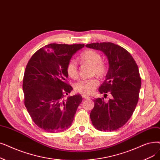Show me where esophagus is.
Segmentation results:
<instances>
[{"instance_id":"esophagus-1","label":"esophagus","mask_w":160,"mask_h":160,"mask_svg":"<svg viewBox=\"0 0 160 160\" xmlns=\"http://www.w3.org/2000/svg\"><path fill=\"white\" fill-rule=\"evenodd\" d=\"M82 98L83 99H89L90 97L89 95H82Z\"/></svg>"}]
</instances>
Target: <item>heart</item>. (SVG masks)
Segmentation results:
<instances>
[{
    "label": "heart",
    "instance_id": "heart-1",
    "mask_svg": "<svg viewBox=\"0 0 160 160\" xmlns=\"http://www.w3.org/2000/svg\"><path fill=\"white\" fill-rule=\"evenodd\" d=\"M80 61L83 64H88L92 66V76L95 75L100 78L105 76L107 72V67L106 64L101 61V55L99 52L93 50H86L81 53ZM66 72L70 78L72 79L78 78V65L74 60L71 59L68 61L66 65ZM98 84V80L95 78L83 79L76 82L74 88L76 92L89 95L94 92Z\"/></svg>",
    "mask_w": 160,
    "mask_h": 160
}]
</instances>
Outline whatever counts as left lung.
Segmentation results:
<instances>
[{"instance_id":"8db88e82","label":"left lung","mask_w":160,"mask_h":160,"mask_svg":"<svg viewBox=\"0 0 160 160\" xmlns=\"http://www.w3.org/2000/svg\"><path fill=\"white\" fill-rule=\"evenodd\" d=\"M86 46L101 51L107 57L108 71L99 91L112 96L107 102L104 98L93 100L90 118L99 131L117 130L127 123L137 105L141 86L138 66L129 52L114 43L96 42Z\"/></svg>"}]
</instances>
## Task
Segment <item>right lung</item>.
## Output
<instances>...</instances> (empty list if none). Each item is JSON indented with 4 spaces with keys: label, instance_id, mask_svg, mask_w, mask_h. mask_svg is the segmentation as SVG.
<instances>
[{
    "label": "right lung",
    "instance_id": "obj_1",
    "mask_svg": "<svg viewBox=\"0 0 160 160\" xmlns=\"http://www.w3.org/2000/svg\"><path fill=\"white\" fill-rule=\"evenodd\" d=\"M84 44H50L34 53L27 63L23 80L25 106L32 120L50 133L71 126L82 101L80 94L68 97L72 90L67 79L66 65Z\"/></svg>",
    "mask_w": 160,
    "mask_h": 160
}]
</instances>
